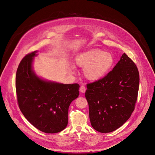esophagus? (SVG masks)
Returning <instances> with one entry per match:
<instances>
[{
  "instance_id": "obj_1",
  "label": "esophagus",
  "mask_w": 155,
  "mask_h": 155,
  "mask_svg": "<svg viewBox=\"0 0 155 155\" xmlns=\"http://www.w3.org/2000/svg\"><path fill=\"white\" fill-rule=\"evenodd\" d=\"M79 89H80V91H81L82 93H84V92H86V87H85L84 86H83V85L80 87Z\"/></svg>"
}]
</instances>
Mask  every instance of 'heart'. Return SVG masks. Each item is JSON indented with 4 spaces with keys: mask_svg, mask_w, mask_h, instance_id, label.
Listing matches in <instances>:
<instances>
[{
    "mask_svg": "<svg viewBox=\"0 0 155 155\" xmlns=\"http://www.w3.org/2000/svg\"><path fill=\"white\" fill-rule=\"evenodd\" d=\"M114 63L113 55L100 49H93L80 54L76 64L84 68V76L92 81L97 80L107 73Z\"/></svg>",
    "mask_w": 155,
    "mask_h": 155,
    "instance_id": "obj_1",
    "label": "heart"
}]
</instances>
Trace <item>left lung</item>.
Wrapping results in <instances>:
<instances>
[{"mask_svg":"<svg viewBox=\"0 0 155 155\" xmlns=\"http://www.w3.org/2000/svg\"><path fill=\"white\" fill-rule=\"evenodd\" d=\"M140 76L135 63L125 53L104 78L88 83L86 98L94 129L109 133L121 127L134 112Z\"/></svg>","mask_w":155,"mask_h":155,"instance_id":"1","label":"left lung"}]
</instances>
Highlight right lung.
I'll return each mask as SVG.
<instances>
[{
  "mask_svg": "<svg viewBox=\"0 0 155 155\" xmlns=\"http://www.w3.org/2000/svg\"><path fill=\"white\" fill-rule=\"evenodd\" d=\"M36 53L27 54L18 66L15 78L18 105L23 115L35 128L46 134L58 133L68 125L69 107L79 96V85L40 79L31 68Z\"/></svg>",
  "mask_w": 155,
  "mask_h": 155,
  "instance_id": "right-lung-1",
  "label": "right lung"
}]
</instances>
